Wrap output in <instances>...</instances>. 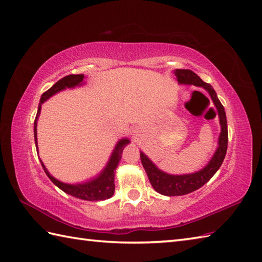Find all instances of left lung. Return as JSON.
Here are the masks:
<instances>
[{"label": "left lung", "mask_w": 262, "mask_h": 262, "mask_svg": "<svg viewBox=\"0 0 262 262\" xmlns=\"http://www.w3.org/2000/svg\"><path fill=\"white\" fill-rule=\"evenodd\" d=\"M173 73L177 76V80L179 82V84L200 86L205 89V90L209 93V96L211 100H213V103L215 104L217 110L216 115L219 116L220 118L221 134L219 137V146H217L213 158L210 159L209 162L206 164V166H204L202 170L193 172V173H165L164 171L160 170L145 154L141 152L142 164L146 171L148 180L151 182L154 190L161 194H164V196L170 197L182 196V194L190 193L194 190H197L200 187H203L206 182H208L210 180V178L216 173L217 170L221 168L222 163H223L227 149V141H229L225 110L223 104L221 103L219 98H217V94L213 86L208 84V83L204 82L196 73H193L190 70H174Z\"/></svg>", "instance_id": "obj_1"}]
</instances>
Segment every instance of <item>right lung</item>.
<instances>
[{
	"mask_svg": "<svg viewBox=\"0 0 262 262\" xmlns=\"http://www.w3.org/2000/svg\"><path fill=\"white\" fill-rule=\"evenodd\" d=\"M83 79H84V75L83 74L68 75L55 83V84L51 89H49V90L42 93L40 101H39V105H38L35 125H33V134H35V143H36L37 149H38L37 121H38L39 115H40L41 104L45 102L47 99L54 96V94H56L57 92L62 91V90H65L66 88L71 89V88H75V86H80L82 84H84ZM130 141L126 137L119 140L118 143L116 144L114 151H113V153H111V157L108 161V163L105 164L104 169L100 172L97 177H94L89 181L82 182V183H75V185H72V183H65V182L59 181L56 179V178H54L51 173H49L48 170L46 169V166L43 165L41 160H40V163L42 165V169L45 170L46 174L49 179L52 180V182L55 186H57L60 190H63L64 192L69 193V194H71V196H73L75 198L89 200V202H99V200H105L110 197H113V194L115 192V171L117 169V166H118V163L121 159V153H122V151H124V147Z\"/></svg>",
	"mask_w": 262,
	"mask_h": 262,
	"instance_id": "add662e5",
	"label": "right lung"
}]
</instances>
